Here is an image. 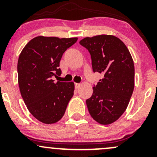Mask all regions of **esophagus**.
Wrapping results in <instances>:
<instances>
[{
  "instance_id": "1",
  "label": "esophagus",
  "mask_w": 157,
  "mask_h": 157,
  "mask_svg": "<svg viewBox=\"0 0 157 157\" xmlns=\"http://www.w3.org/2000/svg\"><path fill=\"white\" fill-rule=\"evenodd\" d=\"M75 89H79V88H80V83H75Z\"/></svg>"
}]
</instances>
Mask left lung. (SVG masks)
<instances>
[{"instance_id":"1","label":"left lung","mask_w":157,"mask_h":157,"mask_svg":"<svg viewBox=\"0 0 157 157\" xmlns=\"http://www.w3.org/2000/svg\"><path fill=\"white\" fill-rule=\"evenodd\" d=\"M91 55L94 72L103 78L94 85L86 100L90 115L102 125L117 120L125 112L134 88V65L123 42L113 35L85 37L80 41Z\"/></svg>"}]
</instances>
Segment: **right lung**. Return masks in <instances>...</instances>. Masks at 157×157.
I'll use <instances>...</instances> for the list:
<instances>
[{
	"instance_id": "add662e5",
	"label": "right lung",
	"mask_w": 157,
	"mask_h": 157,
	"mask_svg": "<svg viewBox=\"0 0 157 157\" xmlns=\"http://www.w3.org/2000/svg\"><path fill=\"white\" fill-rule=\"evenodd\" d=\"M77 37L59 38L38 36L27 44L17 62L21 94L32 116L43 123H55L63 117L74 95L73 82H55L61 75L63 54L77 42Z\"/></svg>"
}]
</instances>
